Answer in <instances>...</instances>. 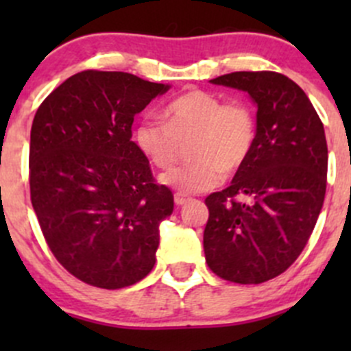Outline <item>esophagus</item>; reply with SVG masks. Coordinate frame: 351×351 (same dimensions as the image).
<instances>
[{"mask_svg": "<svg viewBox=\"0 0 351 351\" xmlns=\"http://www.w3.org/2000/svg\"><path fill=\"white\" fill-rule=\"evenodd\" d=\"M190 200V197L189 195H185V193H175V204L178 205H185L186 202Z\"/></svg>", "mask_w": 351, "mask_h": 351, "instance_id": "esophagus-1", "label": "esophagus"}]
</instances>
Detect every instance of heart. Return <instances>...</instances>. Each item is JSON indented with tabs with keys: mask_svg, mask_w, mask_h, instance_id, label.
Returning <instances> with one entry per match:
<instances>
[{
	"mask_svg": "<svg viewBox=\"0 0 351 351\" xmlns=\"http://www.w3.org/2000/svg\"><path fill=\"white\" fill-rule=\"evenodd\" d=\"M165 119H146L137 125L136 143L158 168L178 159L182 144H192L193 162L159 176L162 185L182 193L212 190L224 171L234 173L246 162L256 141V119L246 101H224L208 91L180 95L165 108Z\"/></svg>",
	"mask_w": 351,
	"mask_h": 351,
	"instance_id": "b5f03b06",
	"label": "heart"
}]
</instances>
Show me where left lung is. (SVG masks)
Masks as SVG:
<instances>
[{"mask_svg":"<svg viewBox=\"0 0 351 351\" xmlns=\"http://www.w3.org/2000/svg\"><path fill=\"white\" fill-rule=\"evenodd\" d=\"M210 83L250 95L256 141L231 186L205 198V261L224 280L261 284L284 274L313 234L326 193L324 127L284 74L238 71Z\"/></svg>","mask_w":351,"mask_h":351,"instance_id":"1","label":"left lung"}]
</instances>
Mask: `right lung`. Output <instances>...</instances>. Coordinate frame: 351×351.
I'll return each mask as SVG.
<instances>
[{"label":"right lung","instance_id":"obj_1","mask_svg":"<svg viewBox=\"0 0 351 351\" xmlns=\"http://www.w3.org/2000/svg\"><path fill=\"white\" fill-rule=\"evenodd\" d=\"M169 88L120 71H83L35 113L32 205L54 256L84 284L122 289L153 270L173 193L154 183L132 122Z\"/></svg>","mask_w":351,"mask_h":351}]
</instances>
